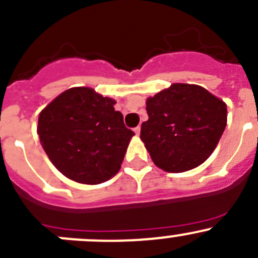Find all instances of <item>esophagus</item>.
<instances>
[{"instance_id": "34e87169", "label": "esophagus", "mask_w": 258, "mask_h": 258, "mask_svg": "<svg viewBox=\"0 0 258 258\" xmlns=\"http://www.w3.org/2000/svg\"><path fill=\"white\" fill-rule=\"evenodd\" d=\"M134 132H136V134H139V133H141V126H137L136 129H134Z\"/></svg>"}]
</instances>
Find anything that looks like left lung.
Returning a JSON list of instances; mask_svg holds the SVG:
<instances>
[{
  "label": "left lung",
  "mask_w": 258,
  "mask_h": 258,
  "mask_svg": "<svg viewBox=\"0 0 258 258\" xmlns=\"http://www.w3.org/2000/svg\"><path fill=\"white\" fill-rule=\"evenodd\" d=\"M141 139L156 166L185 172L204 163L227 125V105L198 85L173 83L147 100Z\"/></svg>",
  "instance_id": "left-lung-1"
}]
</instances>
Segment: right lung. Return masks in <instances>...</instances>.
Here are the masks:
<instances>
[{
    "mask_svg": "<svg viewBox=\"0 0 258 258\" xmlns=\"http://www.w3.org/2000/svg\"><path fill=\"white\" fill-rule=\"evenodd\" d=\"M115 100L92 88L73 87L39 115L38 134L51 163L71 180L97 185L117 173L134 132Z\"/></svg>",
    "mask_w": 258,
    "mask_h": 258,
    "instance_id": "add662e5",
    "label": "right lung"
}]
</instances>
